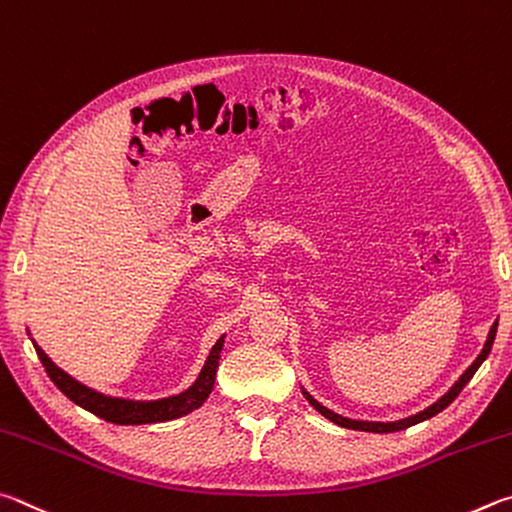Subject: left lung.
<instances>
[{
    "instance_id": "1",
    "label": "left lung",
    "mask_w": 512,
    "mask_h": 512,
    "mask_svg": "<svg viewBox=\"0 0 512 512\" xmlns=\"http://www.w3.org/2000/svg\"><path fill=\"white\" fill-rule=\"evenodd\" d=\"M497 321L495 324H492V328H490V333H488V339H486V344H483V348H481V353L477 355V360H474L468 369L463 371V375L459 380H456L452 387H450V391L447 393H443L441 398H438L436 402H432V405L429 407H425L423 411H418V414H414V416H407V418H400V420H391V423H378V420H353V418H344V416H339V414H335V411H330L328 407H324L321 405V402H317L315 398L310 396V393L301 387V391H303V396H306V400L310 402L312 407H315L321 416H326L330 423H335V425H339V427H346V429H357V432H373V434H391V432H400V429H407V427H411V425H418V423H423V420H429L432 416H436V414H441V411L445 409V407H450L452 402H454V398L459 396V393L463 391V387L465 384H468L470 380H472V375L479 371V366L486 362V357L490 355V348H492V344H495V335H497Z\"/></svg>"
}]
</instances>
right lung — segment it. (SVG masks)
Masks as SVG:
<instances>
[{
	"mask_svg": "<svg viewBox=\"0 0 512 512\" xmlns=\"http://www.w3.org/2000/svg\"><path fill=\"white\" fill-rule=\"evenodd\" d=\"M222 346H224V335L213 344L200 375H197V380L186 391L177 393V396H168V398H159V400H130V398L105 396V393H101V391L85 387L83 382L71 378V375L62 371L60 366L53 364L51 357L33 342L35 353H38L44 371H47L51 382L56 384V387L65 393L71 402H76L78 407H83L89 411V414H94V416L103 418V420H107V423H114V425L164 423V420L182 418L186 414H191L193 409L202 407L204 400L209 398V393L213 391L215 371H218V364H220Z\"/></svg>",
	"mask_w": 512,
	"mask_h": 512,
	"instance_id": "1",
	"label": "right lung"
}]
</instances>
